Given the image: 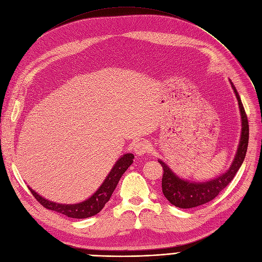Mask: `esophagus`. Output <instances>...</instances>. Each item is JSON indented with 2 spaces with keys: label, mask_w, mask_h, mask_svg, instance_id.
<instances>
[{
  "label": "esophagus",
  "mask_w": 262,
  "mask_h": 262,
  "mask_svg": "<svg viewBox=\"0 0 262 262\" xmlns=\"http://www.w3.org/2000/svg\"><path fill=\"white\" fill-rule=\"evenodd\" d=\"M148 149H149V146L145 141H138L133 144V151L138 156L145 155L148 151Z\"/></svg>",
  "instance_id": "obj_1"
}]
</instances>
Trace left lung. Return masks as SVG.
Instances as JSON below:
<instances>
[{
    "instance_id": "obj_1",
    "label": "left lung",
    "mask_w": 262,
    "mask_h": 262,
    "mask_svg": "<svg viewBox=\"0 0 262 262\" xmlns=\"http://www.w3.org/2000/svg\"><path fill=\"white\" fill-rule=\"evenodd\" d=\"M230 84L239 103L242 128L239 146L228 170L216 178L208 181L196 182L178 177L166 163L160 159L158 160L164 170L163 178H162V192L171 205L178 208L190 209L212 201L222 190L225 189L229 184L243 163L248 145V131H250L248 130V120L240 96L231 81Z\"/></svg>"
}]
</instances>
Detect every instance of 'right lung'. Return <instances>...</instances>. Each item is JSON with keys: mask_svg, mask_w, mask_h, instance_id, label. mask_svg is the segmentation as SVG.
Instances as JSON below:
<instances>
[{"mask_svg": "<svg viewBox=\"0 0 262 262\" xmlns=\"http://www.w3.org/2000/svg\"><path fill=\"white\" fill-rule=\"evenodd\" d=\"M134 156L132 154H124L120 157L114 166L112 167L108 175L102 182V184L90 198L85 199L84 202L78 204H59L40 196L38 193H36L33 189L30 191L34 195V197L45 208L49 210H53L55 212L64 214L68 217L72 219H86L96 215L103 209L104 205L108 202L112 194H113L115 188L118 184L123 172L128 169V167L133 163Z\"/></svg>", "mask_w": 262, "mask_h": 262, "instance_id": "right-lung-1", "label": "right lung"}]
</instances>
